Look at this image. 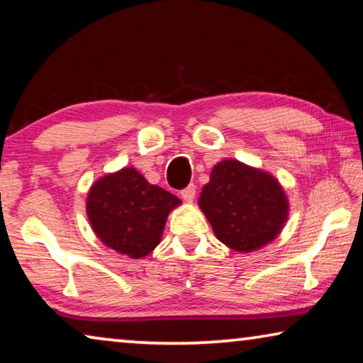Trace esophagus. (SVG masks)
Listing matches in <instances>:
<instances>
[{"instance_id":"obj_1","label":"esophagus","mask_w":363,"mask_h":363,"mask_svg":"<svg viewBox=\"0 0 363 363\" xmlns=\"http://www.w3.org/2000/svg\"><path fill=\"white\" fill-rule=\"evenodd\" d=\"M181 195H182V199L186 200L187 203H192L194 199H195V186H194V184H191V186L184 189V191L181 192Z\"/></svg>"}]
</instances>
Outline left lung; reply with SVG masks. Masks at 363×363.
<instances>
[{
  "label": "left lung",
  "mask_w": 363,
  "mask_h": 363,
  "mask_svg": "<svg viewBox=\"0 0 363 363\" xmlns=\"http://www.w3.org/2000/svg\"><path fill=\"white\" fill-rule=\"evenodd\" d=\"M199 206L218 240L231 250L249 254L278 238L291 205L272 172L228 158L213 166Z\"/></svg>",
  "instance_id": "obj_1"
}]
</instances>
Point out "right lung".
<instances>
[{"label": "right lung", "instance_id": "right-lung-1", "mask_svg": "<svg viewBox=\"0 0 363 363\" xmlns=\"http://www.w3.org/2000/svg\"><path fill=\"white\" fill-rule=\"evenodd\" d=\"M181 203V199L153 186L135 168L124 166L91 184L85 211L101 244L140 260L157 249L169 213Z\"/></svg>", "mask_w": 363, "mask_h": 363}]
</instances>
